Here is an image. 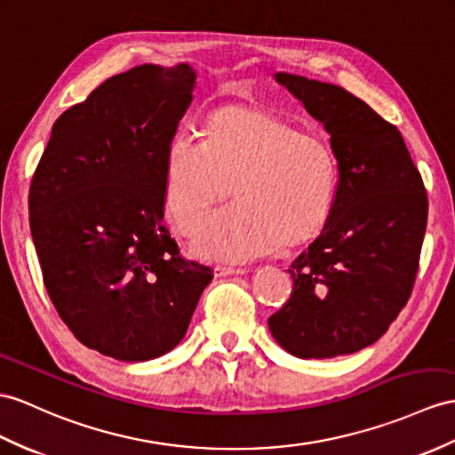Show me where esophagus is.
<instances>
[{
  "label": "esophagus",
  "mask_w": 455,
  "mask_h": 455,
  "mask_svg": "<svg viewBox=\"0 0 455 455\" xmlns=\"http://www.w3.org/2000/svg\"><path fill=\"white\" fill-rule=\"evenodd\" d=\"M247 268H235V266H224V264H218L214 268V275L216 278H224V275H241L245 274Z\"/></svg>",
  "instance_id": "obj_1"
}]
</instances>
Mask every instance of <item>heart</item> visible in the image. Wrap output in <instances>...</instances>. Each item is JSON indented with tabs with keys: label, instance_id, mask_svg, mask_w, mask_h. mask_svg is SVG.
<instances>
[{
	"label": "heart",
	"instance_id": "heart-1",
	"mask_svg": "<svg viewBox=\"0 0 455 455\" xmlns=\"http://www.w3.org/2000/svg\"><path fill=\"white\" fill-rule=\"evenodd\" d=\"M339 164L320 132L252 108H221L204 140L177 132L165 150L164 203L175 228L191 235L229 189L231 203L210 216L193 241L203 259L243 262L318 235L334 208Z\"/></svg>",
	"mask_w": 455,
	"mask_h": 455
}]
</instances>
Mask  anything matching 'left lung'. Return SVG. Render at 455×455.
I'll use <instances>...</instances> for the list:
<instances>
[{"mask_svg": "<svg viewBox=\"0 0 455 455\" xmlns=\"http://www.w3.org/2000/svg\"><path fill=\"white\" fill-rule=\"evenodd\" d=\"M324 125L339 164L334 208L287 270L293 291L268 328L301 359L349 355L384 336L411 295L428 201L402 132L341 86L275 73Z\"/></svg>", "mask_w": 455, "mask_h": 455, "instance_id": "1", "label": "left lung"}]
</instances>
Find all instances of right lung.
<instances>
[{
    "mask_svg": "<svg viewBox=\"0 0 455 455\" xmlns=\"http://www.w3.org/2000/svg\"><path fill=\"white\" fill-rule=\"evenodd\" d=\"M195 81L189 63L108 79L55 121L30 183V234L55 311L117 361L172 351L214 278L164 226L165 150Z\"/></svg>",
    "mask_w": 455,
    "mask_h": 455,
    "instance_id": "add662e5",
    "label": "right lung"
}]
</instances>
